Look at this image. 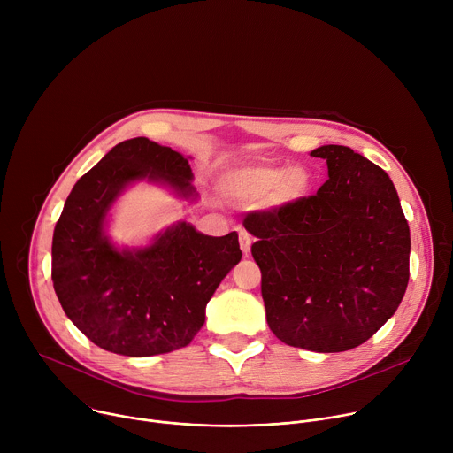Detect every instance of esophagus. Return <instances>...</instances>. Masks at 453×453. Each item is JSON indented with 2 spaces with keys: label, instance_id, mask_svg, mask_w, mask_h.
Returning a JSON list of instances; mask_svg holds the SVG:
<instances>
[{
  "label": "esophagus",
  "instance_id": "obj_1",
  "mask_svg": "<svg viewBox=\"0 0 453 453\" xmlns=\"http://www.w3.org/2000/svg\"><path fill=\"white\" fill-rule=\"evenodd\" d=\"M238 238H240V249H242V252L247 256L249 254V250H250V243H252V236L245 231V229H240V233H238Z\"/></svg>",
  "mask_w": 453,
  "mask_h": 453
}]
</instances>
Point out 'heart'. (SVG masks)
<instances>
[{"label": "heart", "instance_id": "heart-1", "mask_svg": "<svg viewBox=\"0 0 453 453\" xmlns=\"http://www.w3.org/2000/svg\"><path fill=\"white\" fill-rule=\"evenodd\" d=\"M313 175L304 166L262 165L245 166L227 173L220 182L222 196L242 206H256L267 201L269 206H292L310 196Z\"/></svg>", "mask_w": 453, "mask_h": 453}]
</instances>
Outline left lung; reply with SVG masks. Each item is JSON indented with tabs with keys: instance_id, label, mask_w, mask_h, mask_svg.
I'll return each instance as SVG.
<instances>
[{
	"instance_id": "8db88e82",
	"label": "left lung",
	"mask_w": 453,
	"mask_h": 453,
	"mask_svg": "<svg viewBox=\"0 0 453 453\" xmlns=\"http://www.w3.org/2000/svg\"><path fill=\"white\" fill-rule=\"evenodd\" d=\"M310 156L328 165L315 196L249 213L243 227L257 238L250 252L273 334L294 348L339 353L371 339L398 310L411 231L380 166L342 145Z\"/></svg>"
}]
</instances>
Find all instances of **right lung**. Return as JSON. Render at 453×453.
Wrapping results in <instances>:
<instances>
[{
    "label": "right lung",
    "instance_id": "obj_1",
    "mask_svg": "<svg viewBox=\"0 0 453 453\" xmlns=\"http://www.w3.org/2000/svg\"><path fill=\"white\" fill-rule=\"evenodd\" d=\"M170 186L197 199L188 157L149 138L118 143L73 186L51 242V280L62 310L98 348L152 357L188 346L206 304L240 262L236 231L208 236L179 222L147 247L118 249L105 219L136 180Z\"/></svg>",
    "mask_w": 453,
    "mask_h": 453
}]
</instances>
